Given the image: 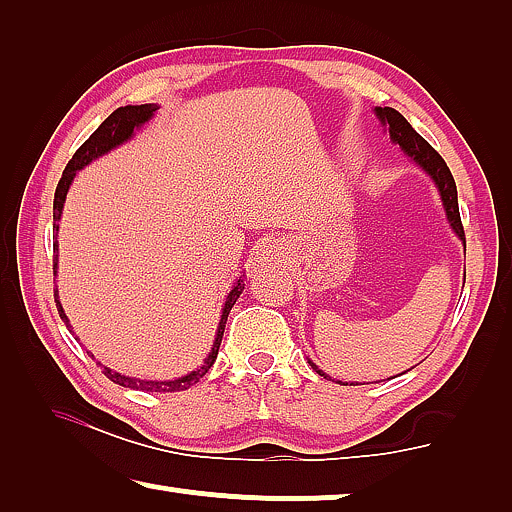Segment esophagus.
<instances>
[{
	"label": "esophagus",
	"mask_w": 512,
	"mask_h": 512,
	"mask_svg": "<svg viewBox=\"0 0 512 512\" xmlns=\"http://www.w3.org/2000/svg\"><path fill=\"white\" fill-rule=\"evenodd\" d=\"M288 254H290V251L281 240H270V242H265L261 249H258V263H261V265H276V263L286 261Z\"/></svg>",
	"instance_id": "34e87169"
}]
</instances>
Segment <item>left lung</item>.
I'll use <instances>...</instances> for the list:
<instances>
[{"instance_id":"8db88e82","label":"left lung","mask_w":512,"mask_h":512,"mask_svg":"<svg viewBox=\"0 0 512 512\" xmlns=\"http://www.w3.org/2000/svg\"><path fill=\"white\" fill-rule=\"evenodd\" d=\"M374 113L383 122V127H388L390 140L395 142V145H399L401 152H404L408 158H413V161L435 181V188H438V192H440L442 206H445V213H447L451 229H454L456 236L463 240V245H465V231H463V222H460V213H458L456 181H454V177H451L447 163L442 161V156L435 152V149L420 136V133L410 127L406 117L399 111H395V108L376 106ZM308 363H311V367L317 374L324 376V379H329V376H326L322 370H317V365L313 363V360H308ZM392 379H395V376H392ZM338 383H342V381H338Z\"/></svg>"}]
</instances>
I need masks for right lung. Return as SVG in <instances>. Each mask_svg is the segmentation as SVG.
<instances>
[{
  "instance_id": "add662e5",
  "label": "right lung",
  "mask_w": 512,
  "mask_h": 512,
  "mask_svg": "<svg viewBox=\"0 0 512 512\" xmlns=\"http://www.w3.org/2000/svg\"><path fill=\"white\" fill-rule=\"evenodd\" d=\"M156 104H140V106H120L117 111H113L111 115L106 117V120L99 124V129L92 133V136L83 142V145L74 152L72 161L67 163V167L63 170V177L61 181H58L56 186V192H54V231L58 233V220H61V213H63V204H65V195L67 190H70L74 177H77V172L81 170V167H86L88 163L95 161V158L104 156L111 152V149L120 147L122 142L131 140L133 131L140 129L142 124L149 122L156 113ZM54 274L58 270V245H54ZM242 290H245V281H242V276L236 281V286H233L229 290V295H226V301H224V308H222V317H220V324H217V333H215V342L211 351H208V356L204 360V365L199 367V370L190 372L186 376H179V379L174 381H145V379H136V376H124L120 372H113L108 370V367H104L102 363H97L99 367H102L106 379H111L113 383L122 385V388H131V390H142V392H179V390H188L190 385H195L201 376H204L208 370H211L215 358H217V351H220V342H222V335H224V326H226V317H229L233 304H236L238 297L242 295ZM56 297V308H58V315H61V320L65 322L67 329L72 331L70 326V320H67V315L63 311L61 301H58V290L54 292Z\"/></svg>"
}]
</instances>
